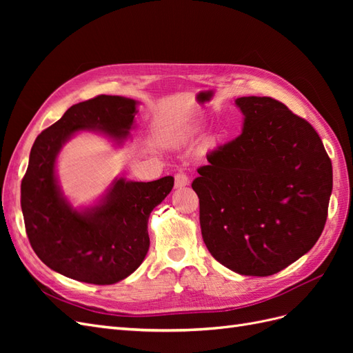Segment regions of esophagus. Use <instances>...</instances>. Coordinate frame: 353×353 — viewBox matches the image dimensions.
<instances>
[{
	"label": "esophagus",
	"mask_w": 353,
	"mask_h": 353,
	"mask_svg": "<svg viewBox=\"0 0 353 353\" xmlns=\"http://www.w3.org/2000/svg\"><path fill=\"white\" fill-rule=\"evenodd\" d=\"M190 184V178L187 176L185 172H183V170H179L178 174H175V187L176 188H183L185 185Z\"/></svg>",
	"instance_id": "34e87169"
}]
</instances>
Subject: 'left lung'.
Masks as SVG:
<instances>
[{
	"mask_svg": "<svg viewBox=\"0 0 353 353\" xmlns=\"http://www.w3.org/2000/svg\"><path fill=\"white\" fill-rule=\"evenodd\" d=\"M241 134L208 154L193 190L208 250L240 275L276 274L314 248L333 168L311 123L271 97H240Z\"/></svg>",
	"mask_w": 353,
	"mask_h": 353,
	"instance_id": "left-lung-1",
	"label": "left lung"
}]
</instances>
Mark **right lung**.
Wrapping results in <instances>:
<instances>
[{"label": "right lung", "mask_w": 353, "mask_h": 353, "mask_svg": "<svg viewBox=\"0 0 353 353\" xmlns=\"http://www.w3.org/2000/svg\"><path fill=\"white\" fill-rule=\"evenodd\" d=\"M138 101L99 95L72 105L32 145L20 203L32 249L48 268L88 284H114L130 276L150 248L148 216L174 187V178L150 183L114 178L90 206L74 208L63 194L57 157L81 131L104 135L122 147L135 128Z\"/></svg>", "instance_id": "add662e5"}]
</instances>
